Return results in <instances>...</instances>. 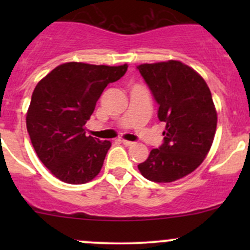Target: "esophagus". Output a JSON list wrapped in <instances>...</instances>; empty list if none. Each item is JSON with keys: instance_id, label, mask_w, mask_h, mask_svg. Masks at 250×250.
<instances>
[{"instance_id": "esophagus-1", "label": "esophagus", "mask_w": 250, "mask_h": 250, "mask_svg": "<svg viewBox=\"0 0 250 250\" xmlns=\"http://www.w3.org/2000/svg\"><path fill=\"white\" fill-rule=\"evenodd\" d=\"M122 144L125 146H132L134 143H133V141H129V140H122Z\"/></svg>"}]
</instances>
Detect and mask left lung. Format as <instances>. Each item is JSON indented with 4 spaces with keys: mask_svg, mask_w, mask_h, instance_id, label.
Instances as JSON below:
<instances>
[{
    "mask_svg": "<svg viewBox=\"0 0 250 250\" xmlns=\"http://www.w3.org/2000/svg\"><path fill=\"white\" fill-rule=\"evenodd\" d=\"M158 104L165 139L138 166L147 180L172 183L192 173L210 150L216 130L211 93L197 72L178 60L137 67Z\"/></svg>",
    "mask_w": 250,
    "mask_h": 250,
    "instance_id": "8db88e82",
    "label": "left lung"
}]
</instances>
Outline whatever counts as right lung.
I'll return each mask as SVG.
<instances>
[{"mask_svg": "<svg viewBox=\"0 0 250 250\" xmlns=\"http://www.w3.org/2000/svg\"><path fill=\"white\" fill-rule=\"evenodd\" d=\"M127 67L66 62L37 83L26 128L41 162L59 180L78 185L99 174L111 143L87 137L84 125L107 84Z\"/></svg>", "mask_w": 250, "mask_h": 250, "instance_id": "1", "label": "right lung"}]
</instances>
